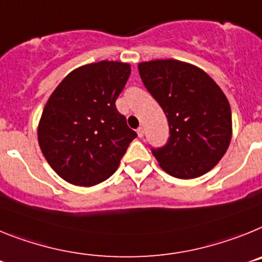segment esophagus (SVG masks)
<instances>
[{
  "instance_id": "obj_1",
  "label": "esophagus",
  "mask_w": 262,
  "mask_h": 262,
  "mask_svg": "<svg viewBox=\"0 0 262 262\" xmlns=\"http://www.w3.org/2000/svg\"><path fill=\"white\" fill-rule=\"evenodd\" d=\"M137 134H138V137H140V138L144 137V128H142V126H140V128L137 129Z\"/></svg>"
}]
</instances>
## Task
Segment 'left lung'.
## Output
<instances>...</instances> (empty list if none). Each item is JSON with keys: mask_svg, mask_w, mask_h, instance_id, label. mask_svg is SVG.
I'll return each instance as SVG.
<instances>
[{"mask_svg": "<svg viewBox=\"0 0 262 262\" xmlns=\"http://www.w3.org/2000/svg\"><path fill=\"white\" fill-rule=\"evenodd\" d=\"M138 71L169 121L167 142L151 147L159 166L179 179L210 171L231 142L232 115L226 95L206 72L179 60L140 63Z\"/></svg>", "mask_w": 262, "mask_h": 262, "instance_id": "1", "label": "left lung"}]
</instances>
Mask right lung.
Returning a JSON list of instances; mask_svg holds the SVG:
<instances>
[{
    "label": "right lung",
    "mask_w": 262,
    "mask_h": 262,
    "mask_svg": "<svg viewBox=\"0 0 262 262\" xmlns=\"http://www.w3.org/2000/svg\"><path fill=\"white\" fill-rule=\"evenodd\" d=\"M129 75L126 63H92L68 74L50 96L38 141L49 165L68 183L90 187L108 179L137 137L116 108Z\"/></svg>",
    "instance_id": "obj_1"
}]
</instances>
